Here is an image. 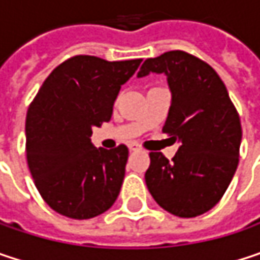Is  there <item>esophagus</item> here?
<instances>
[{
  "label": "esophagus",
  "instance_id": "esophagus-1",
  "mask_svg": "<svg viewBox=\"0 0 260 260\" xmlns=\"http://www.w3.org/2000/svg\"><path fill=\"white\" fill-rule=\"evenodd\" d=\"M128 149H129L131 152H135V150H140V146L137 143H129L128 144Z\"/></svg>",
  "mask_w": 260,
  "mask_h": 260
}]
</instances>
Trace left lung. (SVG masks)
<instances>
[{
	"label": "left lung",
	"mask_w": 260,
	"mask_h": 260,
	"mask_svg": "<svg viewBox=\"0 0 260 260\" xmlns=\"http://www.w3.org/2000/svg\"><path fill=\"white\" fill-rule=\"evenodd\" d=\"M164 74L172 105L162 132L178 140L172 161L150 152L144 175L155 202L167 212L192 218L212 209L234 178L241 146V122L217 72L183 51L147 58L138 78Z\"/></svg>",
	"instance_id": "8db88e82"
}]
</instances>
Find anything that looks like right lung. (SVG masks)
Masks as SVG:
<instances>
[{"instance_id": "1", "label": "right lung", "mask_w": 260, "mask_h": 260, "mask_svg": "<svg viewBox=\"0 0 260 260\" xmlns=\"http://www.w3.org/2000/svg\"><path fill=\"white\" fill-rule=\"evenodd\" d=\"M141 58L107 61L77 55L45 79L25 122L26 161L42 199L55 212L87 220L108 211L125 178L128 147H94V126L108 122L120 87Z\"/></svg>"}]
</instances>
